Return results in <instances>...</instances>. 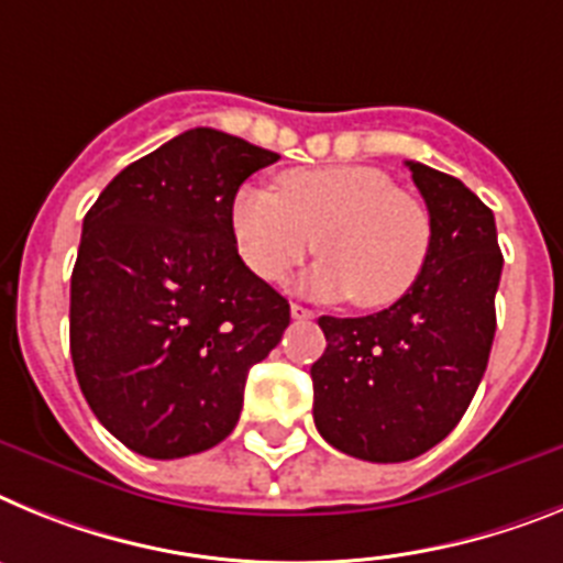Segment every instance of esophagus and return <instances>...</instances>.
<instances>
[{"mask_svg": "<svg viewBox=\"0 0 563 563\" xmlns=\"http://www.w3.org/2000/svg\"><path fill=\"white\" fill-rule=\"evenodd\" d=\"M291 317H295V320H311V317H314V311L306 309V306H300V302H291Z\"/></svg>", "mask_w": 563, "mask_h": 563, "instance_id": "obj_1", "label": "esophagus"}]
</instances>
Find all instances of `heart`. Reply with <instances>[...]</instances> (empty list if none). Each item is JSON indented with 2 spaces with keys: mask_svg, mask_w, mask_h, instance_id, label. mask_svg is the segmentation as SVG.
I'll return each instance as SVG.
<instances>
[{
  "mask_svg": "<svg viewBox=\"0 0 563 563\" xmlns=\"http://www.w3.org/2000/svg\"><path fill=\"white\" fill-rule=\"evenodd\" d=\"M234 246L261 280L277 283L306 254L325 257L306 277L311 295L388 309L428 266L433 223L413 195L374 166L288 169L275 189L246 184L229 209Z\"/></svg>",
  "mask_w": 563,
  "mask_h": 563,
  "instance_id": "heart-1",
  "label": "heart"
}]
</instances>
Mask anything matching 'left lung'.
<instances>
[{
  "label": "left lung",
  "mask_w": 563,
  "mask_h": 563,
  "mask_svg": "<svg viewBox=\"0 0 563 563\" xmlns=\"http://www.w3.org/2000/svg\"><path fill=\"white\" fill-rule=\"evenodd\" d=\"M433 223L428 266L390 309L320 317L311 365L320 437L365 462H408L464 417L496 334L501 249L493 212L453 175L405 161Z\"/></svg>",
  "instance_id": "obj_1"
}]
</instances>
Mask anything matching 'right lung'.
<instances>
[{
    "mask_svg": "<svg viewBox=\"0 0 563 563\" xmlns=\"http://www.w3.org/2000/svg\"><path fill=\"white\" fill-rule=\"evenodd\" d=\"M277 158L195 126L121 169L85 214L73 368L99 422L141 456L223 442L249 368L288 329V300L241 261L229 227L234 192Z\"/></svg>",
    "mask_w": 563,
    "mask_h": 563,
    "instance_id": "obj_1",
    "label": "right lung"
}]
</instances>
